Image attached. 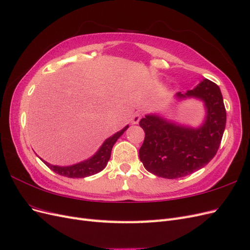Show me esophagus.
Masks as SVG:
<instances>
[{"mask_svg":"<svg viewBox=\"0 0 250 250\" xmlns=\"http://www.w3.org/2000/svg\"><path fill=\"white\" fill-rule=\"evenodd\" d=\"M141 113L140 112H135L134 115H133V117H132V119H131V123L132 124H138L139 122H140V120H141Z\"/></svg>","mask_w":250,"mask_h":250,"instance_id":"obj_1","label":"esophagus"}]
</instances>
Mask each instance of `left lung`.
Returning <instances> with one entry per match:
<instances>
[{
	"instance_id": "1",
	"label": "left lung",
	"mask_w": 250,
	"mask_h": 250,
	"mask_svg": "<svg viewBox=\"0 0 250 250\" xmlns=\"http://www.w3.org/2000/svg\"><path fill=\"white\" fill-rule=\"evenodd\" d=\"M178 100L196 98L206 106V120L198 128L179 125L158 115H147L140 126L145 140L139 155L144 167L156 176L175 179L203 168L216 155L226 124L221 90L216 83L203 79Z\"/></svg>"
}]
</instances>
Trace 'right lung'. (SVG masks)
<instances>
[{"label": "right lung", "mask_w": 250, "mask_h": 250, "mask_svg": "<svg viewBox=\"0 0 250 250\" xmlns=\"http://www.w3.org/2000/svg\"><path fill=\"white\" fill-rule=\"evenodd\" d=\"M127 128L128 125L125 126L122 130L118 131L117 133L111 135L110 138L105 140L102 144V146L96 152V154L86 161H83L81 163L75 164L72 166H66V167H60V166H54L44 162L42 158L41 160L46 164L52 171H54L55 173L59 174V175L62 176L70 178H83L94 175V174L99 173L106 167V165L110 158L111 149L113 145H115V143L118 141L121 135L124 133V131L127 130Z\"/></svg>", "instance_id": "obj_1"}]
</instances>
